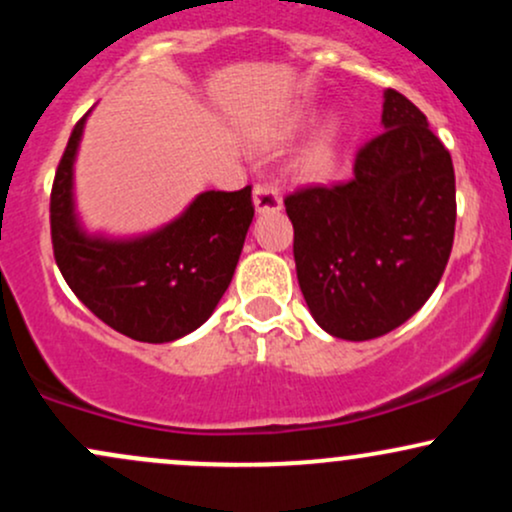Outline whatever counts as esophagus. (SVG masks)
<instances>
[{
	"mask_svg": "<svg viewBox=\"0 0 512 512\" xmlns=\"http://www.w3.org/2000/svg\"><path fill=\"white\" fill-rule=\"evenodd\" d=\"M252 204H255L257 214H274V211H281V207H284L279 192L272 185H255V190H252Z\"/></svg>",
	"mask_w": 512,
	"mask_h": 512,
	"instance_id": "obj_1",
	"label": "esophagus"
}]
</instances>
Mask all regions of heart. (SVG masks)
Wrapping results in <instances>:
<instances>
[{"instance_id": "b5f03b06", "label": "heart", "mask_w": 512, "mask_h": 512, "mask_svg": "<svg viewBox=\"0 0 512 512\" xmlns=\"http://www.w3.org/2000/svg\"><path fill=\"white\" fill-rule=\"evenodd\" d=\"M344 127L337 117H330L293 158V175L303 182H325L337 170L342 151Z\"/></svg>"}]
</instances>
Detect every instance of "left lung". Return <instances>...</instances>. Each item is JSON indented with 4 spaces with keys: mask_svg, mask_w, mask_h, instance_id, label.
<instances>
[{
    "mask_svg": "<svg viewBox=\"0 0 512 512\" xmlns=\"http://www.w3.org/2000/svg\"><path fill=\"white\" fill-rule=\"evenodd\" d=\"M383 98V132L356 154L354 178L284 199L305 303L349 342L404 325L436 291L455 238L450 151L409 98Z\"/></svg>",
    "mask_w": 512,
    "mask_h": 512,
    "instance_id": "obj_1",
    "label": "left lung"
}]
</instances>
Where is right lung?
Returning a JSON list of instances; mask_svg holds the SVG:
<instances>
[{
	"label": "right lung",
	"mask_w": 512,
	"mask_h": 512,
	"mask_svg": "<svg viewBox=\"0 0 512 512\" xmlns=\"http://www.w3.org/2000/svg\"><path fill=\"white\" fill-rule=\"evenodd\" d=\"M86 117L69 137L50 195L57 267L108 327L137 342H175L209 320L231 284L255 216L252 187L202 192L178 219L144 236L88 233L74 202V161Z\"/></svg>",
	"instance_id": "obj_1"
}]
</instances>
